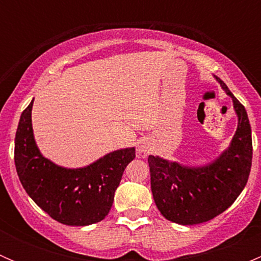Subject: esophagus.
I'll return each mask as SVG.
<instances>
[{
    "instance_id": "34e87169",
    "label": "esophagus",
    "mask_w": 261,
    "mask_h": 261,
    "mask_svg": "<svg viewBox=\"0 0 261 261\" xmlns=\"http://www.w3.org/2000/svg\"><path fill=\"white\" fill-rule=\"evenodd\" d=\"M147 154H149V149H147L146 146H143V145H141L140 147H139V156L145 158Z\"/></svg>"
}]
</instances>
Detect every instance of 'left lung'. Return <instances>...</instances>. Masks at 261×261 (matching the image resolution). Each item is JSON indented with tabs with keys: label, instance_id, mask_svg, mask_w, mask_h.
Masks as SVG:
<instances>
[{
	"label": "left lung",
	"instance_id": "8db88e82",
	"mask_svg": "<svg viewBox=\"0 0 261 261\" xmlns=\"http://www.w3.org/2000/svg\"><path fill=\"white\" fill-rule=\"evenodd\" d=\"M216 80L232 98L239 118L228 149L203 167L147 158L155 204L167 220L179 225L207 222L226 211L243 192L251 169V127L246 110L220 78Z\"/></svg>",
	"mask_w": 261,
	"mask_h": 261
}]
</instances>
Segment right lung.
Here are the masks:
<instances>
[{"label": "right lung", "mask_w": 261, "mask_h": 261, "mask_svg": "<svg viewBox=\"0 0 261 261\" xmlns=\"http://www.w3.org/2000/svg\"><path fill=\"white\" fill-rule=\"evenodd\" d=\"M33 102L21 114L15 138V165L23 189L58 222L69 226L99 222L111 210L123 170L135 158V147L116 150L84 168L59 167L36 146Z\"/></svg>", "instance_id": "1"}]
</instances>
